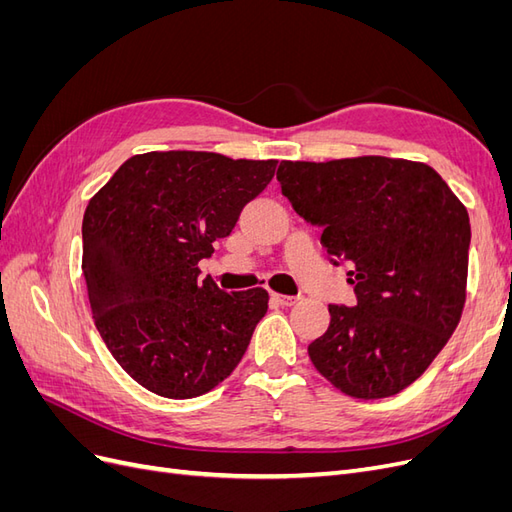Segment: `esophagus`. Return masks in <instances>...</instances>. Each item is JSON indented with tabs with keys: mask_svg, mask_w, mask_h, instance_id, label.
Listing matches in <instances>:
<instances>
[{
	"mask_svg": "<svg viewBox=\"0 0 512 512\" xmlns=\"http://www.w3.org/2000/svg\"><path fill=\"white\" fill-rule=\"evenodd\" d=\"M271 299H273L277 305H282V307H290V305L297 303V297H290V294H277V292H273Z\"/></svg>",
	"mask_w": 512,
	"mask_h": 512,
	"instance_id": "esophagus-1",
	"label": "esophagus"
}]
</instances>
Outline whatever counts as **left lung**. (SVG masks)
<instances>
[{"label": "left lung", "instance_id": "8db88e82", "mask_svg": "<svg viewBox=\"0 0 512 512\" xmlns=\"http://www.w3.org/2000/svg\"><path fill=\"white\" fill-rule=\"evenodd\" d=\"M282 194L322 228L333 265L348 262L356 305H329L307 346L314 367L356 399L410 386L457 329L468 282L470 218L423 162L361 156L282 162Z\"/></svg>", "mask_w": 512, "mask_h": 512}]
</instances>
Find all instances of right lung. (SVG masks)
Listing matches in <instances>:
<instances>
[{"mask_svg": "<svg viewBox=\"0 0 512 512\" xmlns=\"http://www.w3.org/2000/svg\"><path fill=\"white\" fill-rule=\"evenodd\" d=\"M277 160L149 151L123 162L83 215V275L96 329L147 391L190 399L232 374L269 292H224L198 262L267 188Z\"/></svg>", "mask_w": 512, "mask_h": 512, "instance_id": "add662e5", "label": "right lung"}]
</instances>
